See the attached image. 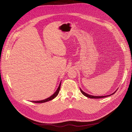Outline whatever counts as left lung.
<instances>
[{
	"label": "left lung",
	"mask_w": 132,
	"mask_h": 132,
	"mask_svg": "<svg viewBox=\"0 0 132 132\" xmlns=\"http://www.w3.org/2000/svg\"><path fill=\"white\" fill-rule=\"evenodd\" d=\"M80 91H81V93L84 95L86 97H89V98H103V97H106V96H109L111 95H107V96H92V95H89V94H87L84 93V92L83 91H82L81 89H80ZM116 91L114 92V93H113V94H112L111 95L114 94L116 93Z\"/></svg>",
	"instance_id": "obj_1"
}]
</instances>
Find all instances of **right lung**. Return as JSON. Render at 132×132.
Returning a JSON list of instances; mask_svg holds the SVG:
<instances>
[{"label": "right lung", "mask_w": 132, "mask_h": 132, "mask_svg": "<svg viewBox=\"0 0 132 132\" xmlns=\"http://www.w3.org/2000/svg\"><path fill=\"white\" fill-rule=\"evenodd\" d=\"M61 82L60 83V84L59 85V87L57 89V90H56V91L55 92L54 94L53 95H52L51 96H50V97L47 98L45 100H41V101H32L34 103H44V102H47V101H49L50 100H53V98H54L55 97L57 96L58 95L59 92V90H60V89H61Z\"/></svg>", "instance_id": "add662e5"}]
</instances>
